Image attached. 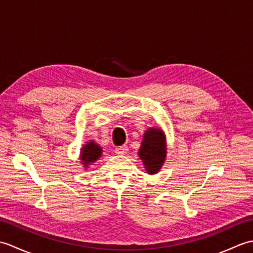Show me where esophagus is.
Masks as SVG:
<instances>
[{
	"mask_svg": "<svg viewBox=\"0 0 253 253\" xmlns=\"http://www.w3.org/2000/svg\"><path fill=\"white\" fill-rule=\"evenodd\" d=\"M128 151V147L127 146H121V147H117L115 149V152L117 154H126Z\"/></svg>",
	"mask_w": 253,
	"mask_h": 253,
	"instance_id": "34e87169",
	"label": "esophagus"
}]
</instances>
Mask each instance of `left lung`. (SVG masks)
Listing matches in <instances>:
<instances>
[{
  "mask_svg": "<svg viewBox=\"0 0 253 253\" xmlns=\"http://www.w3.org/2000/svg\"><path fill=\"white\" fill-rule=\"evenodd\" d=\"M139 158L142 160L148 174H157L162 168L166 158V139L160 128H149L144 132Z\"/></svg>",
  "mask_w": 253,
  "mask_h": 253,
  "instance_id": "obj_1",
  "label": "left lung"
}]
</instances>
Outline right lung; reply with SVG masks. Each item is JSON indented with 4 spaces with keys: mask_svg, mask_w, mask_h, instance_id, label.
Here are the masks:
<instances>
[{
    "mask_svg": "<svg viewBox=\"0 0 253 253\" xmlns=\"http://www.w3.org/2000/svg\"><path fill=\"white\" fill-rule=\"evenodd\" d=\"M100 157H102V148L94 141L85 143L80 151V160H82L84 168H88L89 164L94 163Z\"/></svg>",
    "mask_w": 253,
    "mask_h": 253,
    "instance_id": "obj_1",
    "label": "right lung"
}]
</instances>
